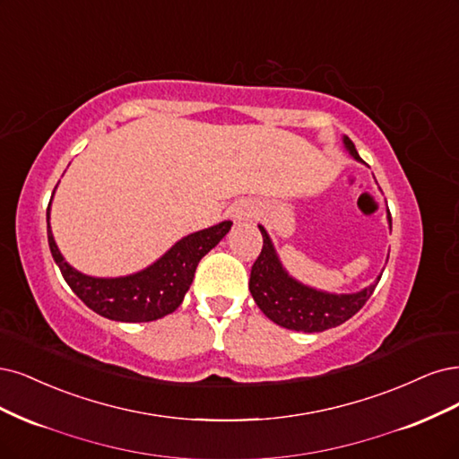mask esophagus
<instances>
[{
    "label": "esophagus",
    "instance_id": "34e87169",
    "mask_svg": "<svg viewBox=\"0 0 459 459\" xmlns=\"http://www.w3.org/2000/svg\"><path fill=\"white\" fill-rule=\"evenodd\" d=\"M255 214V207L250 203H237L235 207H231V216L235 222H243V220H248Z\"/></svg>",
    "mask_w": 459,
    "mask_h": 459
}]
</instances>
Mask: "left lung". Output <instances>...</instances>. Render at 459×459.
Returning <instances> with one entry per match:
<instances>
[{
	"label": "left lung",
	"instance_id": "left-lung-1",
	"mask_svg": "<svg viewBox=\"0 0 459 459\" xmlns=\"http://www.w3.org/2000/svg\"><path fill=\"white\" fill-rule=\"evenodd\" d=\"M343 142L355 160L362 161L353 142L347 136ZM260 231L264 237V245L258 258L252 264L248 290L265 317L279 326L298 332H323L340 326L367 304L377 281L382 279L380 275L368 289L357 294H326L307 289L282 270L270 237H267L262 226Z\"/></svg>",
	"mask_w": 459,
	"mask_h": 459
}]
</instances>
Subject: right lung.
Wrapping results in <instances>:
<instances>
[{
  "mask_svg": "<svg viewBox=\"0 0 459 459\" xmlns=\"http://www.w3.org/2000/svg\"><path fill=\"white\" fill-rule=\"evenodd\" d=\"M230 228L231 222H222L187 235L148 270L117 279H94L75 272L60 256L51 228H47V237L62 277L87 307L112 321L150 323L165 317L182 304L199 260L220 243Z\"/></svg>",
  "mask_w": 459,
  "mask_h": 459,
  "instance_id": "add662e5",
  "label": "right lung"
}]
</instances>
